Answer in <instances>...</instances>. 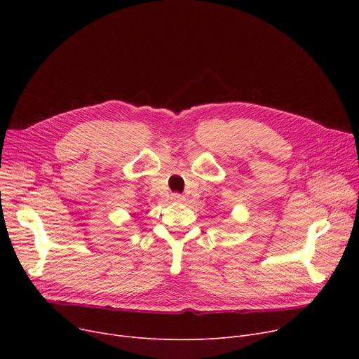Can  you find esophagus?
<instances>
[{
  "mask_svg": "<svg viewBox=\"0 0 359 359\" xmlns=\"http://www.w3.org/2000/svg\"><path fill=\"white\" fill-rule=\"evenodd\" d=\"M172 201L182 203V202H184V196L180 195V194H173V195H172Z\"/></svg>",
  "mask_w": 359,
  "mask_h": 359,
  "instance_id": "esophagus-1",
  "label": "esophagus"
}]
</instances>
